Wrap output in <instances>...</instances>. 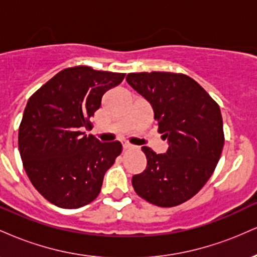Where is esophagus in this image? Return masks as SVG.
Listing matches in <instances>:
<instances>
[{
    "mask_svg": "<svg viewBox=\"0 0 257 257\" xmlns=\"http://www.w3.org/2000/svg\"><path fill=\"white\" fill-rule=\"evenodd\" d=\"M123 149H124V150H132V149H134V146L131 145V144H128V143H124V144H123Z\"/></svg>",
    "mask_w": 257,
    "mask_h": 257,
    "instance_id": "1",
    "label": "esophagus"
}]
</instances>
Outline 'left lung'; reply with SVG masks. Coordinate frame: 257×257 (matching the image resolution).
<instances>
[{
	"instance_id": "8db88e82",
	"label": "left lung",
	"mask_w": 257,
	"mask_h": 257,
	"mask_svg": "<svg viewBox=\"0 0 257 257\" xmlns=\"http://www.w3.org/2000/svg\"><path fill=\"white\" fill-rule=\"evenodd\" d=\"M129 85L150 102L168 151L144 146L146 169L132 179L141 198L170 208L191 199L213 175L222 152V116L216 101L182 73L135 72Z\"/></svg>"
}]
</instances>
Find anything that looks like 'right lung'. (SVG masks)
Masks as SVG:
<instances>
[{
    "label": "right lung",
    "mask_w": 257,
    "mask_h": 257,
    "mask_svg": "<svg viewBox=\"0 0 257 257\" xmlns=\"http://www.w3.org/2000/svg\"><path fill=\"white\" fill-rule=\"evenodd\" d=\"M125 73L67 67L31 95L19 126L18 145L34 187L52 204L76 209L101 190L106 170L122 152L119 141L100 143L84 129L102 95Z\"/></svg>",
    "instance_id": "1"
}]
</instances>
